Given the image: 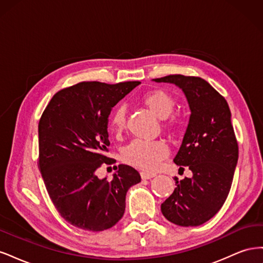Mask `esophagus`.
<instances>
[{
    "instance_id": "esophagus-1",
    "label": "esophagus",
    "mask_w": 263,
    "mask_h": 263,
    "mask_svg": "<svg viewBox=\"0 0 263 263\" xmlns=\"http://www.w3.org/2000/svg\"><path fill=\"white\" fill-rule=\"evenodd\" d=\"M140 174H141V179H144V180H149V179H153L154 177H156L155 173H149V172H145V171H142Z\"/></svg>"
}]
</instances>
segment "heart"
Listing matches in <instances>:
<instances>
[{"mask_svg":"<svg viewBox=\"0 0 263 263\" xmlns=\"http://www.w3.org/2000/svg\"><path fill=\"white\" fill-rule=\"evenodd\" d=\"M141 102L158 118L169 117L176 106V100L164 90H151L141 97ZM126 124V109L123 105L116 106L109 115L108 125L113 133H121ZM169 149L162 140L135 139L124 149L123 157L126 162L146 171H155L168 156Z\"/></svg>","mask_w":263,"mask_h":263,"instance_id":"1","label":"heart"}]
</instances>
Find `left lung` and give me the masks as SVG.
I'll return each mask as SVG.
<instances>
[{
    "label": "left lung",
    "mask_w": 263,
    "mask_h": 263,
    "mask_svg": "<svg viewBox=\"0 0 263 263\" xmlns=\"http://www.w3.org/2000/svg\"><path fill=\"white\" fill-rule=\"evenodd\" d=\"M154 81L179 86L191 109L182 145L173 161L180 169L187 166L193 177L181 181L174 178L177 186L161 204V212L179 226L202 225L225 203L238 161L229 106L202 78L171 74Z\"/></svg>",
    "instance_id": "1"
}]
</instances>
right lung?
<instances>
[{
    "instance_id": "right-lung-1",
    "label": "right lung",
    "mask_w": 263,
    "mask_h": 263,
    "mask_svg": "<svg viewBox=\"0 0 263 263\" xmlns=\"http://www.w3.org/2000/svg\"><path fill=\"white\" fill-rule=\"evenodd\" d=\"M139 84L80 82L55 93L41 117L39 170L54 208L78 228L113 227L124 215L127 191L141 180L126 164L110 181L95 174L103 163H113L105 156L110 110Z\"/></svg>"
}]
</instances>
